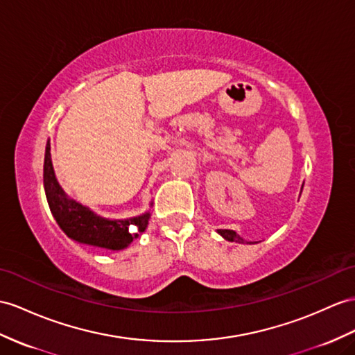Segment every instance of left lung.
I'll list each match as a JSON object with an SVG mask.
<instances>
[{
  "instance_id": "8db88e82",
  "label": "left lung",
  "mask_w": 355,
  "mask_h": 355,
  "mask_svg": "<svg viewBox=\"0 0 355 355\" xmlns=\"http://www.w3.org/2000/svg\"><path fill=\"white\" fill-rule=\"evenodd\" d=\"M218 233H220V235H221L224 239L232 241V243H244V239L241 238L239 235H236V232H233V230L220 229V230H218Z\"/></svg>"
}]
</instances>
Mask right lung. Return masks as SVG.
Wrapping results in <instances>:
<instances>
[{
    "label": "right lung",
    "mask_w": 355,
    "mask_h": 355,
    "mask_svg": "<svg viewBox=\"0 0 355 355\" xmlns=\"http://www.w3.org/2000/svg\"><path fill=\"white\" fill-rule=\"evenodd\" d=\"M49 141L45 150V164H43V184L48 205L51 207L58 226L69 238L78 243L103 247L110 250H122L141 235L148 227L149 214L131 220L111 221L94 215L87 207L66 198L62 188L54 176L53 162H51Z\"/></svg>",
    "instance_id": "right-lung-1"
}]
</instances>
